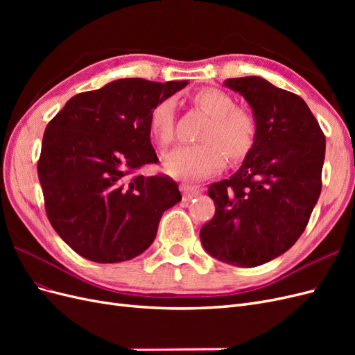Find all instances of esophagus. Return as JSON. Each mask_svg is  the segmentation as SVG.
<instances>
[{
    "label": "esophagus",
    "instance_id": "obj_1",
    "mask_svg": "<svg viewBox=\"0 0 355 355\" xmlns=\"http://www.w3.org/2000/svg\"><path fill=\"white\" fill-rule=\"evenodd\" d=\"M180 191H182V194H184L185 201H189V200H192L194 197L201 194V191L198 188L191 187V185H185V184L180 185Z\"/></svg>",
    "mask_w": 355,
    "mask_h": 355
}]
</instances>
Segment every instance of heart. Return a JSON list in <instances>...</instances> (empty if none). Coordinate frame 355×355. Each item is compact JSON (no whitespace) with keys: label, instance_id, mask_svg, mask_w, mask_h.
<instances>
[{"label":"heart","instance_id":"1","mask_svg":"<svg viewBox=\"0 0 355 355\" xmlns=\"http://www.w3.org/2000/svg\"><path fill=\"white\" fill-rule=\"evenodd\" d=\"M194 103L210 115L202 128L198 145H182L164 157V168L170 176L198 180L211 176L225 166L227 157L240 161L252 151L257 125L252 112L235 106L231 94L216 87L201 89L194 94ZM176 102L167 98L154 105L149 112V128L161 146L175 141Z\"/></svg>","mask_w":355,"mask_h":355}]
</instances>
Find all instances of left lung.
<instances>
[{
  "label": "left lung",
  "instance_id": "obj_1",
  "mask_svg": "<svg viewBox=\"0 0 355 355\" xmlns=\"http://www.w3.org/2000/svg\"><path fill=\"white\" fill-rule=\"evenodd\" d=\"M225 85L253 108L257 135L237 173L209 187L216 211L200 239L216 259L252 268L287 252L305 231L321 192L326 137L297 94L261 77Z\"/></svg>",
  "mask_w": 355,
  "mask_h": 355
}]
</instances>
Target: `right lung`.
Wrapping results in <instances>:
<instances>
[{
  "mask_svg": "<svg viewBox=\"0 0 355 355\" xmlns=\"http://www.w3.org/2000/svg\"><path fill=\"white\" fill-rule=\"evenodd\" d=\"M188 81L116 80L75 94L47 124L38 179L51 227L73 252L98 263L130 261L154 241L163 213L182 200L158 163L149 112Z\"/></svg>",
  "mask_w": 355,
  "mask_h": 355,
  "instance_id": "add662e5",
  "label": "right lung"
}]
</instances>
